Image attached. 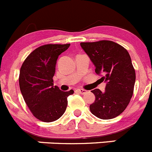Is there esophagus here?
<instances>
[{
    "label": "esophagus",
    "mask_w": 152,
    "mask_h": 152,
    "mask_svg": "<svg viewBox=\"0 0 152 152\" xmlns=\"http://www.w3.org/2000/svg\"><path fill=\"white\" fill-rule=\"evenodd\" d=\"M77 91L79 93H80V94H82V95H84V94H86L87 92V91L85 89H78Z\"/></svg>",
    "instance_id": "esophagus-1"
}]
</instances>
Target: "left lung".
Instances as JSON below:
<instances>
[{"mask_svg": "<svg viewBox=\"0 0 152 152\" xmlns=\"http://www.w3.org/2000/svg\"><path fill=\"white\" fill-rule=\"evenodd\" d=\"M80 45L95 65V73L102 74V81L106 83L104 92L98 88L91 91L95 101L90 110L102 120L114 118L126 108L133 94L136 73L130 56L111 41L81 42Z\"/></svg>", "mask_w": 152, "mask_h": 152, "instance_id": "1", "label": "left lung"}]
</instances>
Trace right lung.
<instances>
[{
	"instance_id": "1",
	"label": "right lung",
	"mask_w": 152,
	"mask_h": 152,
	"mask_svg": "<svg viewBox=\"0 0 152 152\" xmlns=\"http://www.w3.org/2000/svg\"><path fill=\"white\" fill-rule=\"evenodd\" d=\"M70 44L45 45L34 50L23 62L19 83L24 101L32 114L44 122H53L63 115L67 97L73 90L63 91L54 86L53 76L60 54Z\"/></svg>"
}]
</instances>
